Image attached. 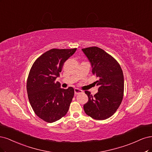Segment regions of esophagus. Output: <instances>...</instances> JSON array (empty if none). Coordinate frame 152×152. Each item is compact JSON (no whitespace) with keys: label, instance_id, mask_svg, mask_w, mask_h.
<instances>
[{"label":"esophagus","instance_id":"esophagus-1","mask_svg":"<svg viewBox=\"0 0 152 152\" xmlns=\"http://www.w3.org/2000/svg\"><path fill=\"white\" fill-rule=\"evenodd\" d=\"M83 93V91L81 90H79L77 88H75V94L76 95H77V94H82Z\"/></svg>","mask_w":152,"mask_h":152}]
</instances>
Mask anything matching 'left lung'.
<instances>
[{
	"instance_id": "obj_1",
	"label": "left lung",
	"mask_w": 152,
	"mask_h": 152,
	"mask_svg": "<svg viewBox=\"0 0 152 152\" xmlns=\"http://www.w3.org/2000/svg\"><path fill=\"white\" fill-rule=\"evenodd\" d=\"M91 64L93 75L99 80L98 93L92 96L86 91L88 101L83 106L85 113L96 120H105L113 115L120 106L124 95V76L114 57L96 47L83 48Z\"/></svg>"
}]
</instances>
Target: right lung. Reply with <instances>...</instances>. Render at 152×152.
I'll return each mask as SVG.
<instances>
[{"label":"right lung","instance_id":"obj_1","mask_svg":"<svg viewBox=\"0 0 152 152\" xmlns=\"http://www.w3.org/2000/svg\"><path fill=\"white\" fill-rule=\"evenodd\" d=\"M76 49L48 50L35 61L29 73L26 86L29 101L36 115L47 122L59 120L69 110L74 88L62 89L60 83L55 81L60 76L64 63Z\"/></svg>","mask_w":152,"mask_h":152}]
</instances>
